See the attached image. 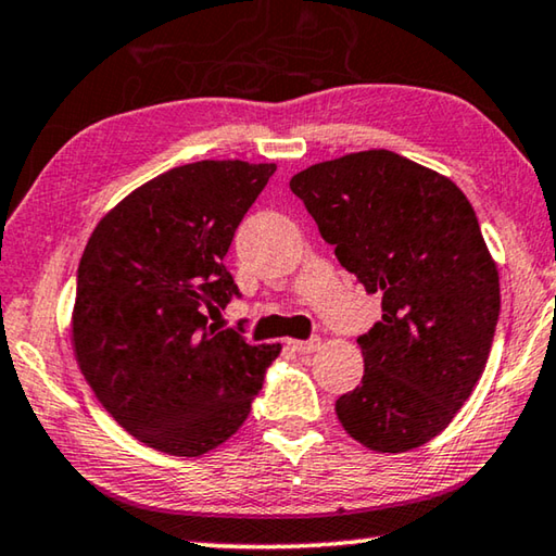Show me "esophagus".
Segmentation results:
<instances>
[{
    "label": "esophagus",
    "mask_w": 556,
    "mask_h": 556,
    "mask_svg": "<svg viewBox=\"0 0 556 556\" xmlns=\"http://www.w3.org/2000/svg\"><path fill=\"white\" fill-rule=\"evenodd\" d=\"M289 346H292L294 351H299V354H314L316 349H319V339H309V341H299V339H289L287 341Z\"/></svg>",
    "instance_id": "obj_1"
}]
</instances>
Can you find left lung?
<instances>
[{
	"label": "left lung",
	"instance_id": "1",
	"mask_svg": "<svg viewBox=\"0 0 556 556\" xmlns=\"http://www.w3.org/2000/svg\"><path fill=\"white\" fill-rule=\"evenodd\" d=\"M381 321L358 337L364 378L337 401L368 451L426 445L470 399L500 316V275L457 185L393 151L316 163L289 180Z\"/></svg>",
	"mask_w": 556,
	"mask_h": 556
}]
</instances>
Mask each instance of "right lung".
<instances>
[{
    "mask_svg": "<svg viewBox=\"0 0 556 556\" xmlns=\"http://www.w3.org/2000/svg\"><path fill=\"white\" fill-rule=\"evenodd\" d=\"M275 163L198 161L101 217L78 262L72 346L96 399L155 451L200 457L240 430L281 343L207 324L237 296V225Z\"/></svg>",
    "mask_w": 556,
    "mask_h": 556,
    "instance_id": "obj_1",
    "label": "right lung"
}]
</instances>
